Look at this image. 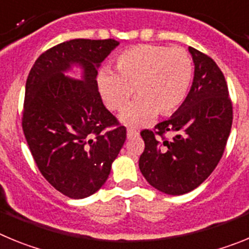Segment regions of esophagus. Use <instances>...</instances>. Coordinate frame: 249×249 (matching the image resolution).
I'll return each mask as SVG.
<instances>
[{"label":"esophagus","instance_id":"obj_1","mask_svg":"<svg viewBox=\"0 0 249 249\" xmlns=\"http://www.w3.org/2000/svg\"><path fill=\"white\" fill-rule=\"evenodd\" d=\"M137 136H138L137 131H135V129H132V128L127 129V138H128V140H131V138L133 137H137Z\"/></svg>","mask_w":249,"mask_h":249}]
</instances>
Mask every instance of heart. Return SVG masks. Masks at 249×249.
<instances>
[{"label": "heart", "instance_id": "1", "mask_svg": "<svg viewBox=\"0 0 249 249\" xmlns=\"http://www.w3.org/2000/svg\"><path fill=\"white\" fill-rule=\"evenodd\" d=\"M193 80V62L182 48L138 45L116 59V72L103 68L97 86L105 105L122 111L133 94L137 100L121 114L128 126L149 122L155 114L168 116L186 100Z\"/></svg>", "mask_w": 249, "mask_h": 249}]
</instances>
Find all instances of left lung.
I'll return each mask as SVG.
<instances>
[{
  "mask_svg": "<svg viewBox=\"0 0 249 249\" xmlns=\"http://www.w3.org/2000/svg\"><path fill=\"white\" fill-rule=\"evenodd\" d=\"M195 77L182 106L167 121L144 129L140 169L156 190L171 196L188 193L203 183L223 155L232 127L227 82L211 57L188 47ZM173 133L172 140L164 138ZM160 135V138L157 136Z\"/></svg>",
  "mask_w": 249,
  "mask_h": 249,
  "instance_id": "8db88e82",
  "label": "left lung"
}]
</instances>
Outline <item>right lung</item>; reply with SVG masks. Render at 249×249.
Listing matches in <instances>:
<instances>
[{"label":"right lung","instance_id":"right-lung-1","mask_svg":"<svg viewBox=\"0 0 249 249\" xmlns=\"http://www.w3.org/2000/svg\"><path fill=\"white\" fill-rule=\"evenodd\" d=\"M118 45L111 38L71 39L46 51L28 73L23 133L39 172L70 198L100 190L126 141V127L105 107L96 80ZM73 65L83 70L81 80L64 76Z\"/></svg>","mask_w":249,"mask_h":249}]
</instances>
